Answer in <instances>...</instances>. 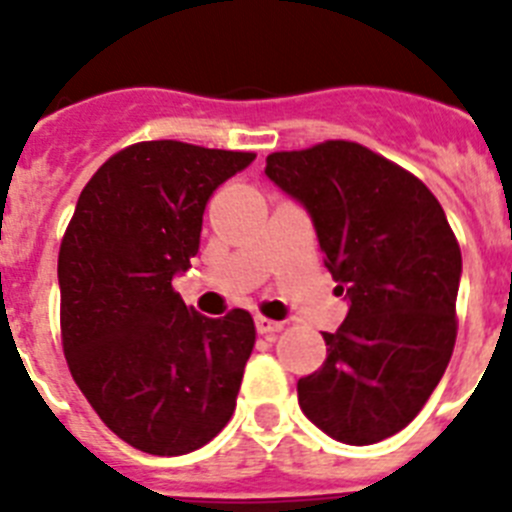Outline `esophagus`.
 <instances>
[{
  "label": "esophagus",
  "instance_id": "esophagus-1",
  "mask_svg": "<svg viewBox=\"0 0 512 512\" xmlns=\"http://www.w3.org/2000/svg\"><path fill=\"white\" fill-rule=\"evenodd\" d=\"M256 330H259L261 336H274L282 330V323L277 320H269V318H256Z\"/></svg>",
  "mask_w": 512,
  "mask_h": 512
}]
</instances>
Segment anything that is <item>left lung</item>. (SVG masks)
<instances>
[{"instance_id": "8db88e82", "label": "left lung", "mask_w": 512, "mask_h": 512, "mask_svg": "<svg viewBox=\"0 0 512 512\" xmlns=\"http://www.w3.org/2000/svg\"><path fill=\"white\" fill-rule=\"evenodd\" d=\"M264 174L310 215L348 315L328 359L297 382L320 431L369 446L402 431L441 382L456 341L461 251L410 171L348 140L266 156Z\"/></svg>"}]
</instances>
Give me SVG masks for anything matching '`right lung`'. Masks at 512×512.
<instances>
[{
    "instance_id": "right-lung-1",
    "label": "right lung",
    "mask_w": 512,
    "mask_h": 512,
    "mask_svg": "<svg viewBox=\"0 0 512 512\" xmlns=\"http://www.w3.org/2000/svg\"><path fill=\"white\" fill-rule=\"evenodd\" d=\"M256 153L146 140L79 194L58 253L63 354L112 433L179 456L223 431L256 328L246 310L205 318L174 292L200 251L207 200Z\"/></svg>"
}]
</instances>
